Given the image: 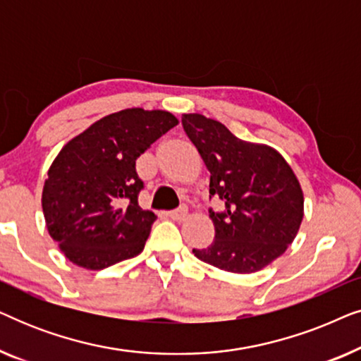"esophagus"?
Wrapping results in <instances>:
<instances>
[{"mask_svg":"<svg viewBox=\"0 0 361 361\" xmlns=\"http://www.w3.org/2000/svg\"><path fill=\"white\" fill-rule=\"evenodd\" d=\"M185 215H187V207H185V205H180L179 209H176V210H171V212H169V216H171L172 220H176V221L184 220V219H185Z\"/></svg>","mask_w":361,"mask_h":361,"instance_id":"obj_1","label":"esophagus"}]
</instances>
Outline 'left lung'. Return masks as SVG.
<instances>
[{"mask_svg":"<svg viewBox=\"0 0 361 361\" xmlns=\"http://www.w3.org/2000/svg\"><path fill=\"white\" fill-rule=\"evenodd\" d=\"M182 126L210 171V199L225 204L209 210L215 240L194 248L197 258L230 273L263 269L298 235L304 197L298 177L273 147L236 137L204 115H182Z\"/></svg>","mask_w":361,"mask_h":361,"instance_id":"obj_1","label":"left lung"}]
</instances>
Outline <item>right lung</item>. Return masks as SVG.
I'll return each instance as SVG.
<instances>
[{"instance_id": "1", "label": "right lung", "mask_w": 361, "mask_h": 361, "mask_svg": "<svg viewBox=\"0 0 361 361\" xmlns=\"http://www.w3.org/2000/svg\"><path fill=\"white\" fill-rule=\"evenodd\" d=\"M169 111L128 108L62 147L42 190L49 235L72 263L103 269L140 255L156 215L142 210L136 159L177 125Z\"/></svg>"}]
</instances>
